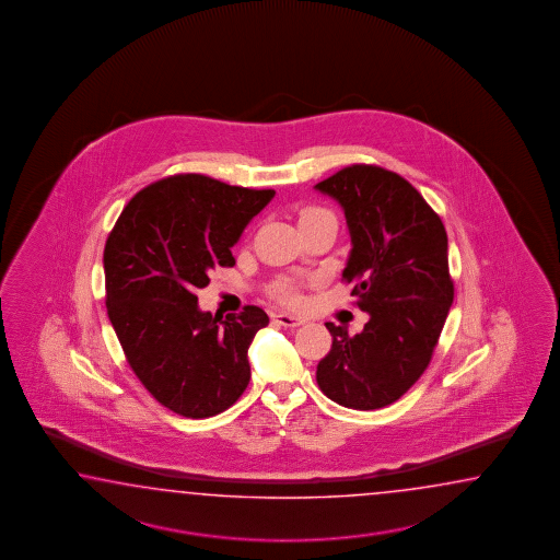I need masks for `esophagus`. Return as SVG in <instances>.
<instances>
[{
  "label": "esophagus",
  "mask_w": 560,
  "mask_h": 560,
  "mask_svg": "<svg viewBox=\"0 0 560 560\" xmlns=\"http://www.w3.org/2000/svg\"><path fill=\"white\" fill-rule=\"evenodd\" d=\"M275 320L278 322L280 326H285V328H296V326H302V324H304L302 318L292 316V314H285V312H276Z\"/></svg>",
  "instance_id": "obj_1"
}]
</instances>
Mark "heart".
I'll return each mask as SVG.
<instances>
[{"label":"heart","mask_w":560,"mask_h":560,"mask_svg":"<svg viewBox=\"0 0 560 560\" xmlns=\"http://www.w3.org/2000/svg\"><path fill=\"white\" fill-rule=\"evenodd\" d=\"M326 215H332V212H328L326 208L320 206H306L300 210V224H306L312 220H318V218H326ZM272 294H275L280 302L285 304H298L300 302V292H298V285L292 280H278L275 288H272Z\"/></svg>","instance_id":"b5f03b06"}]
</instances>
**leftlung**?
Returning <instances> with one entry per match:
<instances>
[{
    "label": "left lung",
    "instance_id": "left-lung-1",
    "mask_svg": "<svg viewBox=\"0 0 560 560\" xmlns=\"http://www.w3.org/2000/svg\"><path fill=\"white\" fill-rule=\"evenodd\" d=\"M316 188L345 208L352 252L342 282L370 314L354 336L326 324L332 348L316 382L336 405L376 410L412 388L439 345L454 300L446 230L408 179L376 164L342 167Z\"/></svg>",
    "mask_w": 560,
    "mask_h": 560
}]
</instances>
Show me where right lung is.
<instances>
[{
	"mask_svg": "<svg viewBox=\"0 0 560 560\" xmlns=\"http://www.w3.org/2000/svg\"><path fill=\"white\" fill-rule=\"evenodd\" d=\"M275 190L174 174L138 191L104 248L106 306L124 357L143 388L179 417L228 410L250 382L248 348L268 314L244 306L222 320L200 312L196 290Z\"/></svg>",
	"mask_w": 560,
	"mask_h": 560,
	"instance_id": "obj_1",
	"label": "right lung"
}]
</instances>
